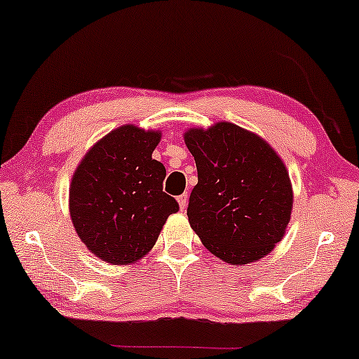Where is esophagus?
I'll return each mask as SVG.
<instances>
[{
  "label": "esophagus",
  "instance_id": "1",
  "mask_svg": "<svg viewBox=\"0 0 359 359\" xmlns=\"http://www.w3.org/2000/svg\"><path fill=\"white\" fill-rule=\"evenodd\" d=\"M187 200H189V195H187V194H182V195L177 196V201H179L180 210H185V208H187Z\"/></svg>",
  "mask_w": 359,
  "mask_h": 359
}]
</instances>
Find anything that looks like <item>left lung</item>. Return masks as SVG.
<instances>
[{
  "label": "left lung",
  "mask_w": 359,
  "mask_h": 359,
  "mask_svg": "<svg viewBox=\"0 0 359 359\" xmlns=\"http://www.w3.org/2000/svg\"><path fill=\"white\" fill-rule=\"evenodd\" d=\"M184 140L198 172L187 216L206 249L232 265L270 254L292 208L280 156L260 136L229 122L190 128Z\"/></svg>",
  "instance_id": "8db88e82"
}]
</instances>
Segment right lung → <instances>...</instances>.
<instances>
[{
  "label": "right lung",
  "mask_w": 359,
  "mask_h": 359,
  "mask_svg": "<svg viewBox=\"0 0 359 359\" xmlns=\"http://www.w3.org/2000/svg\"><path fill=\"white\" fill-rule=\"evenodd\" d=\"M159 131L123 125L88 151L69 187V215L86 247L112 265L140 260L179 211L163 191L165 168L153 159Z\"/></svg>",
  "instance_id": "add662e5"
}]
</instances>
